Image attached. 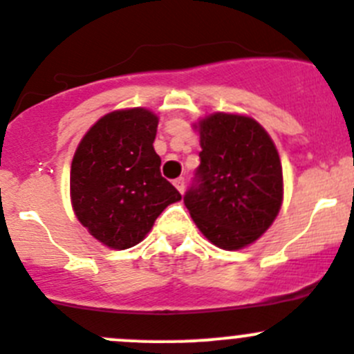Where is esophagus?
I'll use <instances>...</instances> for the list:
<instances>
[{
    "label": "esophagus",
    "mask_w": 354,
    "mask_h": 354,
    "mask_svg": "<svg viewBox=\"0 0 354 354\" xmlns=\"http://www.w3.org/2000/svg\"><path fill=\"white\" fill-rule=\"evenodd\" d=\"M174 185H176L177 191L182 194V192H184V189H185V180H184V177L176 178V180H174Z\"/></svg>",
    "instance_id": "34e87169"
}]
</instances>
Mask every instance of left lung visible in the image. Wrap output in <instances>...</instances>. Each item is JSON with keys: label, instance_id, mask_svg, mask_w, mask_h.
I'll use <instances>...</instances> for the list:
<instances>
[{"label": "left lung", "instance_id": "8db88e82", "mask_svg": "<svg viewBox=\"0 0 354 354\" xmlns=\"http://www.w3.org/2000/svg\"><path fill=\"white\" fill-rule=\"evenodd\" d=\"M198 184L184 196L203 236L237 251L260 239L284 198L282 165L268 132L248 115L216 113L198 120Z\"/></svg>", "mask_w": 354, "mask_h": 354}]
</instances>
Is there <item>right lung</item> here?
Instances as JSON below:
<instances>
[{
    "label": "right lung",
    "mask_w": 354,
    "mask_h": 354,
    "mask_svg": "<svg viewBox=\"0 0 354 354\" xmlns=\"http://www.w3.org/2000/svg\"><path fill=\"white\" fill-rule=\"evenodd\" d=\"M158 117L146 108L115 110L80 139L70 167V201L87 232L111 250L136 246L180 194L160 174L153 142Z\"/></svg>",
    "instance_id": "right-lung-1"
}]
</instances>
